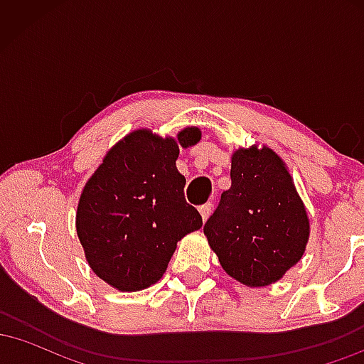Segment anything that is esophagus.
<instances>
[{
    "label": "esophagus",
    "mask_w": 364,
    "mask_h": 364,
    "mask_svg": "<svg viewBox=\"0 0 364 364\" xmlns=\"http://www.w3.org/2000/svg\"><path fill=\"white\" fill-rule=\"evenodd\" d=\"M198 212H200V215H202V220L205 223V220L208 219V215H210V212H212V203H205V205H202L198 208Z\"/></svg>",
    "instance_id": "34e87169"
}]
</instances>
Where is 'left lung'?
Instances as JSON below:
<instances>
[{"instance_id": "left-lung-1", "label": "left lung", "mask_w": 364, "mask_h": 364, "mask_svg": "<svg viewBox=\"0 0 364 364\" xmlns=\"http://www.w3.org/2000/svg\"><path fill=\"white\" fill-rule=\"evenodd\" d=\"M203 235L235 281L246 287L281 281L301 260L310 240V217L282 157L267 145L236 149L231 188Z\"/></svg>"}]
</instances>
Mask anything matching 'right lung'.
<instances>
[{"label": "right lung", "instance_id": "right-lung-1", "mask_svg": "<svg viewBox=\"0 0 364 364\" xmlns=\"http://www.w3.org/2000/svg\"><path fill=\"white\" fill-rule=\"evenodd\" d=\"M200 139L196 127L164 139L149 128L133 129L107 150L83 186L78 240L92 272L114 289L135 292L161 281L178 241L202 228L176 168L179 147Z\"/></svg>", "mask_w": 364, "mask_h": 364}]
</instances>
